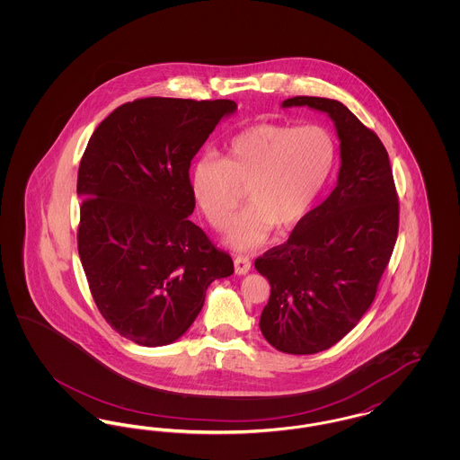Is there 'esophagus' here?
I'll return each mask as SVG.
<instances>
[{"mask_svg":"<svg viewBox=\"0 0 460 460\" xmlns=\"http://www.w3.org/2000/svg\"><path fill=\"white\" fill-rule=\"evenodd\" d=\"M250 269H252L250 259H246V257H236V259H234V270H236L238 276L248 274Z\"/></svg>","mask_w":460,"mask_h":460,"instance_id":"obj_1","label":"esophagus"}]
</instances>
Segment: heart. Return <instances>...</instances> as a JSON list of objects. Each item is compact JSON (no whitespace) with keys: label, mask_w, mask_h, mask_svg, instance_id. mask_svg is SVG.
I'll return each mask as SVG.
<instances>
[{"label":"heart","mask_w":460,"mask_h":460,"mask_svg":"<svg viewBox=\"0 0 460 460\" xmlns=\"http://www.w3.org/2000/svg\"><path fill=\"white\" fill-rule=\"evenodd\" d=\"M334 139L324 128L259 124L234 134L220 158L201 156L191 171V193L207 220L222 229L241 199L236 184H246L252 201L227 233L236 250H252L267 240L274 224L295 226L323 193L334 167Z\"/></svg>","instance_id":"1"}]
</instances>
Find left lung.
<instances>
[{"label": "left lung", "mask_w": 460, "mask_h": 460, "mask_svg": "<svg viewBox=\"0 0 460 460\" xmlns=\"http://www.w3.org/2000/svg\"><path fill=\"white\" fill-rule=\"evenodd\" d=\"M283 109L326 113L340 139L338 182L285 244L255 261L270 296L261 315L276 350H328L371 308L398 234V199L381 139L338 100L295 96Z\"/></svg>", "instance_id": "8db88e82"}]
</instances>
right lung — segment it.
<instances>
[{
  "label": "right lung",
  "instance_id": "obj_1",
  "mask_svg": "<svg viewBox=\"0 0 460 460\" xmlns=\"http://www.w3.org/2000/svg\"><path fill=\"white\" fill-rule=\"evenodd\" d=\"M231 100L145 98L120 105L89 137L77 174V248L91 295L124 338L174 343L233 261L188 219L190 165Z\"/></svg>",
  "mask_w": 460,
  "mask_h": 460
}]
</instances>
